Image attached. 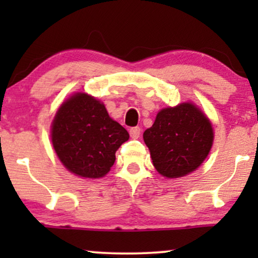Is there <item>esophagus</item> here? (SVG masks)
Returning a JSON list of instances; mask_svg holds the SVG:
<instances>
[{
    "label": "esophagus",
    "mask_w": 258,
    "mask_h": 258,
    "mask_svg": "<svg viewBox=\"0 0 258 258\" xmlns=\"http://www.w3.org/2000/svg\"><path fill=\"white\" fill-rule=\"evenodd\" d=\"M130 136L133 139H137L139 136H141V128L139 127H132L131 130H130Z\"/></svg>",
    "instance_id": "1"
}]
</instances>
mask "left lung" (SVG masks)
<instances>
[{
	"label": "left lung",
	"instance_id": "8db88e82",
	"mask_svg": "<svg viewBox=\"0 0 258 258\" xmlns=\"http://www.w3.org/2000/svg\"><path fill=\"white\" fill-rule=\"evenodd\" d=\"M143 138L156 171L167 178H179L197 170L207 158L214 128L197 105L182 103L160 110Z\"/></svg>",
	"mask_w": 258,
	"mask_h": 258
}]
</instances>
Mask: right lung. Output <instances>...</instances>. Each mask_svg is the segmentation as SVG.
Masks as SVG:
<instances>
[{"instance_id": "obj_1", "label": "right lung", "mask_w": 258, "mask_h": 258, "mask_svg": "<svg viewBox=\"0 0 258 258\" xmlns=\"http://www.w3.org/2000/svg\"><path fill=\"white\" fill-rule=\"evenodd\" d=\"M51 137L59 160L70 172L100 178L110 171L115 153L130 135L109 116L102 102L78 92L58 109Z\"/></svg>"}]
</instances>
